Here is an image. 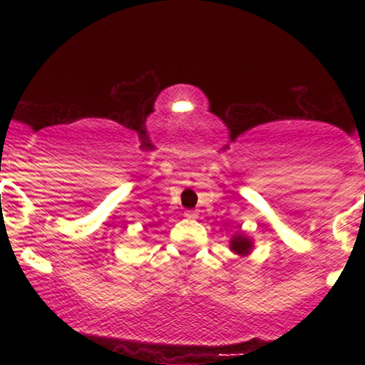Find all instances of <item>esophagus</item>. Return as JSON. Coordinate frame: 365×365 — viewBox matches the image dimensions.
I'll use <instances>...</instances> for the list:
<instances>
[{"label": "esophagus", "mask_w": 365, "mask_h": 365, "mask_svg": "<svg viewBox=\"0 0 365 365\" xmlns=\"http://www.w3.org/2000/svg\"><path fill=\"white\" fill-rule=\"evenodd\" d=\"M185 216L188 220H194V217H197V211L195 209H188V211H185Z\"/></svg>", "instance_id": "esophagus-1"}]
</instances>
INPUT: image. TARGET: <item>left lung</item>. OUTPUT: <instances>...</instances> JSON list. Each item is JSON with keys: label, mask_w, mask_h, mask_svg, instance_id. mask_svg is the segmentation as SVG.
<instances>
[{"label": "left lung", "mask_w": 365, "mask_h": 365, "mask_svg": "<svg viewBox=\"0 0 365 365\" xmlns=\"http://www.w3.org/2000/svg\"><path fill=\"white\" fill-rule=\"evenodd\" d=\"M249 249H250V242H249V238H247V237L237 235L232 240V250H233V252L245 255V254H249Z\"/></svg>", "instance_id": "8db88e82"}]
</instances>
